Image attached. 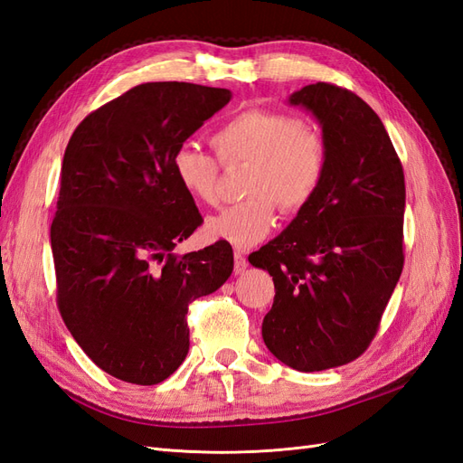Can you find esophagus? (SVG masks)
I'll return each mask as SVG.
<instances>
[{"mask_svg": "<svg viewBox=\"0 0 463 463\" xmlns=\"http://www.w3.org/2000/svg\"><path fill=\"white\" fill-rule=\"evenodd\" d=\"M233 259H235V262H233V272H235V274H243V272L247 270V266H249L247 257L241 253V250H235Z\"/></svg>", "mask_w": 463, "mask_h": 463, "instance_id": "esophagus-1", "label": "esophagus"}]
</instances>
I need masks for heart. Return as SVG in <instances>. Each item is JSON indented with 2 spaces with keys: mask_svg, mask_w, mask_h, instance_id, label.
Here are the masks:
<instances>
[{
  "mask_svg": "<svg viewBox=\"0 0 463 463\" xmlns=\"http://www.w3.org/2000/svg\"><path fill=\"white\" fill-rule=\"evenodd\" d=\"M213 146L226 165L249 164V199L206 222L210 235L241 249L260 243L272 232L276 204L284 213H299L317 197L326 177L325 137L282 111H240L216 129ZM172 170L194 201L220 204V162L214 156L181 145L172 156Z\"/></svg>",
  "mask_w": 463,
  "mask_h": 463,
  "instance_id": "obj_1",
  "label": "heart"
}]
</instances>
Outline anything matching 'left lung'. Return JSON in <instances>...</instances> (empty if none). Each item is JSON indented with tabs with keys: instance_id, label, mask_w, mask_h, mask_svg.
<instances>
[{
	"instance_id": "8db88e82",
	"label": "left lung",
	"mask_w": 463,
	"mask_h": 463,
	"mask_svg": "<svg viewBox=\"0 0 463 463\" xmlns=\"http://www.w3.org/2000/svg\"><path fill=\"white\" fill-rule=\"evenodd\" d=\"M288 102L320 123L326 177L249 262L274 279L266 347L288 367L313 373L357 359L374 338L403 269L405 184L381 118L357 94L317 82Z\"/></svg>"
}]
</instances>
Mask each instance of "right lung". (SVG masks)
<instances>
[{
    "instance_id": "add662e5",
    "label": "right lung",
    "mask_w": 463,
    "mask_h": 463,
    "mask_svg": "<svg viewBox=\"0 0 463 463\" xmlns=\"http://www.w3.org/2000/svg\"><path fill=\"white\" fill-rule=\"evenodd\" d=\"M230 100L228 89L145 82L69 138L50 230L58 307L82 352L119 381L150 386L177 371L189 303L233 270L223 240L172 253L203 223L172 156Z\"/></svg>"
}]
</instances>
